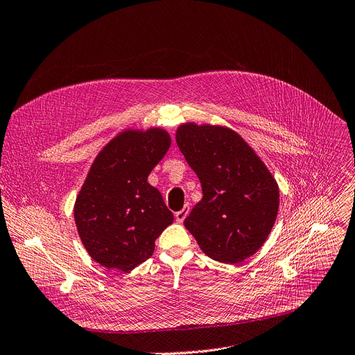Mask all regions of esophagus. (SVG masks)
<instances>
[{
	"instance_id": "obj_1",
	"label": "esophagus",
	"mask_w": 355,
	"mask_h": 355,
	"mask_svg": "<svg viewBox=\"0 0 355 355\" xmlns=\"http://www.w3.org/2000/svg\"><path fill=\"white\" fill-rule=\"evenodd\" d=\"M188 212H189V207H188V205H185L181 211L175 212V220H177L178 223H182V222H184V219L187 218Z\"/></svg>"
}]
</instances>
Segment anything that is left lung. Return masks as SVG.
Instances as JSON below:
<instances>
[{
    "instance_id": "1",
    "label": "left lung",
    "mask_w": 355,
    "mask_h": 355,
    "mask_svg": "<svg viewBox=\"0 0 355 355\" xmlns=\"http://www.w3.org/2000/svg\"><path fill=\"white\" fill-rule=\"evenodd\" d=\"M175 140L202 185L185 228L211 259L239 263L268 239L279 209V187L248 143L220 125L187 123Z\"/></svg>"
}]
</instances>
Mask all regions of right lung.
<instances>
[{
    "label": "right lung",
    "instance_id": "right-lung-1",
    "mask_svg": "<svg viewBox=\"0 0 355 355\" xmlns=\"http://www.w3.org/2000/svg\"><path fill=\"white\" fill-rule=\"evenodd\" d=\"M171 144L163 128L125 130L96 157L75 202L87 253L102 266L130 272L151 257L174 215L147 182Z\"/></svg>",
    "mask_w": 355,
    "mask_h": 355
}]
</instances>
